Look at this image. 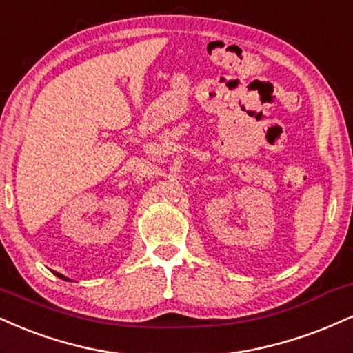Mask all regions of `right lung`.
<instances>
[{
  "label": "right lung",
  "instance_id": "obj_1",
  "mask_svg": "<svg viewBox=\"0 0 353 353\" xmlns=\"http://www.w3.org/2000/svg\"><path fill=\"white\" fill-rule=\"evenodd\" d=\"M54 274H56L57 277H61V279H64V281H69L68 277H65V276H62V274H59V272H54Z\"/></svg>",
  "mask_w": 353,
  "mask_h": 353
}]
</instances>
